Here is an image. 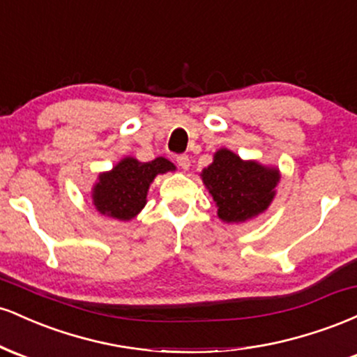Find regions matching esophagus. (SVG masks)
Here are the masks:
<instances>
[{"label":"esophagus","instance_id":"esophagus-1","mask_svg":"<svg viewBox=\"0 0 357 357\" xmlns=\"http://www.w3.org/2000/svg\"><path fill=\"white\" fill-rule=\"evenodd\" d=\"M176 162H178V166L181 167V169H190V165H191V161H190V155H186V154H179V155H176Z\"/></svg>","mask_w":357,"mask_h":357}]
</instances>
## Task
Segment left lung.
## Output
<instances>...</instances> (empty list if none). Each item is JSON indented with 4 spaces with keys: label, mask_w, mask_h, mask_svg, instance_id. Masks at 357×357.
<instances>
[{
    "label": "left lung",
    "mask_w": 357,
    "mask_h": 357,
    "mask_svg": "<svg viewBox=\"0 0 357 357\" xmlns=\"http://www.w3.org/2000/svg\"><path fill=\"white\" fill-rule=\"evenodd\" d=\"M202 176L227 223H241L267 210L280 179L277 169L241 161L228 149H220Z\"/></svg>",
    "instance_id": "obj_1"
}]
</instances>
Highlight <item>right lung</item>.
I'll list each match as a JSON object with an SVG mask.
<instances>
[{
    "mask_svg": "<svg viewBox=\"0 0 357 357\" xmlns=\"http://www.w3.org/2000/svg\"><path fill=\"white\" fill-rule=\"evenodd\" d=\"M174 165L166 158L139 162L126 158L110 173L100 174L93 188V204L102 215L116 220H130L144 208L149 184L158 174L173 171Z\"/></svg>",
    "mask_w": 357,
    "mask_h": 357,
    "instance_id": "1",
    "label": "right lung"
}]
</instances>
